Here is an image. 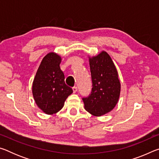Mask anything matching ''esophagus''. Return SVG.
Returning <instances> with one entry per match:
<instances>
[{"label":"esophagus","mask_w":159,"mask_h":159,"mask_svg":"<svg viewBox=\"0 0 159 159\" xmlns=\"http://www.w3.org/2000/svg\"><path fill=\"white\" fill-rule=\"evenodd\" d=\"M72 90H73V92L75 93H76V92H77V90H78V88H77V87H76V86H74V87L72 88Z\"/></svg>","instance_id":"1"}]
</instances>
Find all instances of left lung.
Returning a JSON list of instances; mask_svg holds the SVG:
<instances>
[{
    "instance_id": "obj_1",
    "label": "left lung",
    "mask_w": 159,
    "mask_h": 159,
    "mask_svg": "<svg viewBox=\"0 0 159 159\" xmlns=\"http://www.w3.org/2000/svg\"><path fill=\"white\" fill-rule=\"evenodd\" d=\"M92 77V92L83 98L85 109L90 114L101 116L111 111L116 105L120 93V82L114 61L105 51L90 57Z\"/></svg>"
}]
</instances>
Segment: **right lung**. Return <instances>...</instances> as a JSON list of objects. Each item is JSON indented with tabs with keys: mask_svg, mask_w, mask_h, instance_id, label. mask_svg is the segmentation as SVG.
<instances>
[{
	"mask_svg": "<svg viewBox=\"0 0 159 159\" xmlns=\"http://www.w3.org/2000/svg\"><path fill=\"white\" fill-rule=\"evenodd\" d=\"M61 57L50 52L43 58L32 84V93L39 108L48 115L62 109L66 98L73 90L64 82L60 64Z\"/></svg>",
	"mask_w": 159,
	"mask_h": 159,
	"instance_id": "obj_1",
	"label": "right lung"
}]
</instances>
